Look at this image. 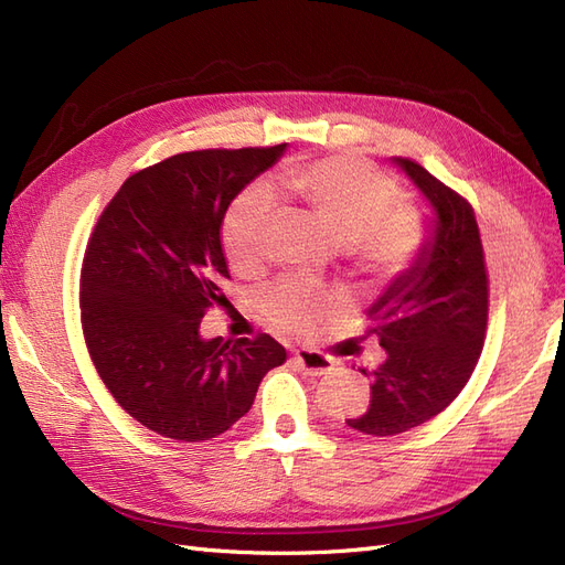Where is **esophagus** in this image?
Listing matches in <instances>:
<instances>
[{"mask_svg":"<svg viewBox=\"0 0 565 565\" xmlns=\"http://www.w3.org/2000/svg\"><path fill=\"white\" fill-rule=\"evenodd\" d=\"M295 361L306 374H311V377H322V374H330V370L334 367L330 355H324L320 351H311V349H299L295 353Z\"/></svg>","mask_w":565,"mask_h":565,"instance_id":"34e87169","label":"esophagus"}]
</instances>
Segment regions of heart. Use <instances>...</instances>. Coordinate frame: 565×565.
<instances>
[{
  "label": "heart",
  "mask_w": 565,
  "mask_h": 565,
  "mask_svg": "<svg viewBox=\"0 0 565 565\" xmlns=\"http://www.w3.org/2000/svg\"><path fill=\"white\" fill-rule=\"evenodd\" d=\"M282 185L292 193L330 241L349 254L355 270L391 280L417 262L426 243V221L413 204L396 202L398 188L377 167L358 156H332L287 169ZM273 214L266 185H252L233 200L221 241L231 268L254 276L264 262V233ZM341 299L297 280L276 285L262 311L280 330L309 334L334 313Z\"/></svg>",
  "instance_id": "heart-1"
}]
</instances>
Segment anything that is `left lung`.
<instances>
[{"label": "left lung", "mask_w": 565, "mask_h": 565, "mask_svg": "<svg viewBox=\"0 0 565 565\" xmlns=\"http://www.w3.org/2000/svg\"><path fill=\"white\" fill-rule=\"evenodd\" d=\"M431 204L417 262L372 303L367 318L386 361L361 370L370 407L347 419L367 436H396L443 413L465 388L488 328V270L471 204L407 158H393Z\"/></svg>", "instance_id": "1"}]
</instances>
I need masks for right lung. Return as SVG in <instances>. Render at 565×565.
I'll list each match as a JSON object with an SVG mask.
<instances>
[{"instance_id":"obj_1","label":"right lung","mask_w":565,"mask_h":565,"mask_svg":"<svg viewBox=\"0 0 565 565\" xmlns=\"http://www.w3.org/2000/svg\"><path fill=\"white\" fill-rule=\"evenodd\" d=\"M287 143L179 152L131 174L98 216L82 264V330L100 380L127 415L181 443L216 438L249 413L285 363L268 334L202 339L226 306L221 224Z\"/></svg>"}]
</instances>
